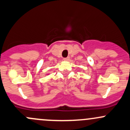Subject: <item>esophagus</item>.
Masks as SVG:
<instances>
[{
	"mask_svg": "<svg viewBox=\"0 0 130 130\" xmlns=\"http://www.w3.org/2000/svg\"><path fill=\"white\" fill-rule=\"evenodd\" d=\"M69 60H70V58H69V57H67V58H65L63 59L64 61H69Z\"/></svg>",
	"mask_w": 130,
	"mask_h": 130,
	"instance_id": "esophagus-1",
	"label": "esophagus"
}]
</instances>
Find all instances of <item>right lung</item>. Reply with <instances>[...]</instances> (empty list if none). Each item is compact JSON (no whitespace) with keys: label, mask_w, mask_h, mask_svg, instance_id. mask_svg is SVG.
Instances as JSON below:
<instances>
[{"label":"right lung","mask_w":130,"mask_h":130,"mask_svg":"<svg viewBox=\"0 0 130 130\" xmlns=\"http://www.w3.org/2000/svg\"><path fill=\"white\" fill-rule=\"evenodd\" d=\"M46 74H47V75H49V74H50V73H46Z\"/></svg>","instance_id":"add662e5"}]
</instances>
